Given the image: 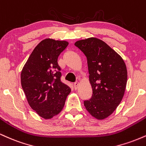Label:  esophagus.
<instances>
[{
	"instance_id": "34e87169",
	"label": "esophagus",
	"mask_w": 146,
	"mask_h": 146,
	"mask_svg": "<svg viewBox=\"0 0 146 146\" xmlns=\"http://www.w3.org/2000/svg\"><path fill=\"white\" fill-rule=\"evenodd\" d=\"M78 85H79V84H78V82H76V83H74V87L75 90H77V89H78Z\"/></svg>"
}]
</instances>
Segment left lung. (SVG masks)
<instances>
[{
    "mask_svg": "<svg viewBox=\"0 0 146 146\" xmlns=\"http://www.w3.org/2000/svg\"><path fill=\"white\" fill-rule=\"evenodd\" d=\"M74 45L86 56L93 91L90 100L84 101V106L96 119H105L124 97L128 76L126 64L119 54L100 39H80Z\"/></svg>",
    "mask_w": 146,
    "mask_h": 146,
    "instance_id": "obj_1",
    "label": "left lung"
}]
</instances>
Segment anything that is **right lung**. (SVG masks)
<instances>
[{"mask_svg":"<svg viewBox=\"0 0 146 146\" xmlns=\"http://www.w3.org/2000/svg\"><path fill=\"white\" fill-rule=\"evenodd\" d=\"M69 43L47 38L34 48L21 72V85L30 107L49 119L62 111L71 89L61 81L59 54Z\"/></svg>","mask_w":146,"mask_h":146,"instance_id":"obj_1","label":"right lung"}]
</instances>
